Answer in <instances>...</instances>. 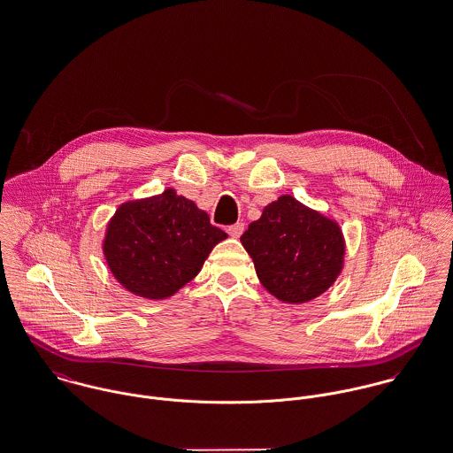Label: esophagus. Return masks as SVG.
Returning <instances> with one entry per match:
<instances>
[{
  "label": "esophagus",
  "mask_w": 453,
  "mask_h": 453,
  "mask_svg": "<svg viewBox=\"0 0 453 453\" xmlns=\"http://www.w3.org/2000/svg\"><path fill=\"white\" fill-rule=\"evenodd\" d=\"M226 232H228V235H230V237L239 239V237L244 234V223H235V225L228 226V228H226Z\"/></svg>",
  "instance_id": "obj_1"
}]
</instances>
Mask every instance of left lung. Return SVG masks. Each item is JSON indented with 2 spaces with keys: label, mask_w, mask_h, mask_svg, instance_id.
Segmentation results:
<instances>
[{
  "label": "left lung",
  "mask_w": 453,
  "mask_h": 453,
  "mask_svg": "<svg viewBox=\"0 0 453 453\" xmlns=\"http://www.w3.org/2000/svg\"><path fill=\"white\" fill-rule=\"evenodd\" d=\"M263 288L288 304L308 303L335 282L346 244L337 221L292 196L263 209L241 237Z\"/></svg>",
  "instance_id": "1"
}]
</instances>
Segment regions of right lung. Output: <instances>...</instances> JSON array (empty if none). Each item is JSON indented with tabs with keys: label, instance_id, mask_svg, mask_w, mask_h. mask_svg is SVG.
I'll return each mask as SVG.
<instances>
[{
	"label": "right lung",
	"instance_id": "right-lung-1",
	"mask_svg": "<svg viewBox=\"0 0 453 453\" xmlns=\"http://www.w3.org/2000/svg\"><path fill=\"white\" fill-rule=\"evenodd\" d=\"M226 237L211 225L206 211L165 188L118 207L102 249L109 270L126 290L157 301L187 286L212 247Z\"/></svg>",
	"mask_w": 453,
	"mask_h": 453
}]
</instances>
